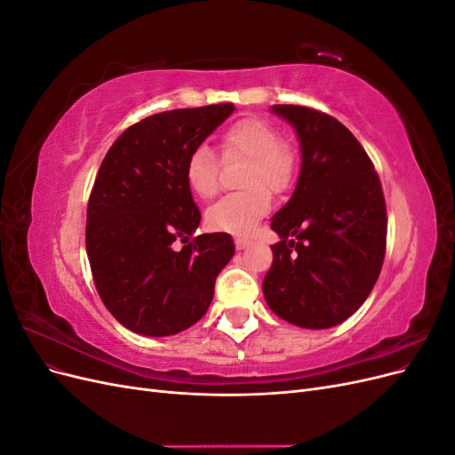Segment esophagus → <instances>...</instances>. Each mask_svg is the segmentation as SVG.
Segmentation results:
<instances>
[{
    "label": "esophagus",
    "instance_id": "obj_1",
    "mask_svg": "<svg viewBox=\"0 0 455 455\" xmlns=\"http://www.w3.org/2000/svg\"><path fill=\"white\" fill-rule=\"evenodd\" d=\"M251 244V241H246V239H235V246H237V251H243V249H246V246Z\"/></svg>",
    "mask_w": 455,
    "mask_h": 455
}]
</instances>
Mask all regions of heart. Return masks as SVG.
Instances as JSON below:
<instances>
[{
    "instance_id": "heart-1",
    "label": "heart",
    "mask_w": 455,
    "mask_h": 455,
    "mask_svg": "<svg viewBox=\"0 0 455 455\" xmlns=\"http://www.w3.org/2000/svg\"><path fill=\"white\" fill-rule=\"evenodd\" d=\"M226 157H249L243 186L237 194L226 196L206 212V224L216 231L246 237L271 206L269 191H283L291 184L296 167L292 149L279 142V134L269 123L243 119L222 136ZM186 182L197 197L209 199L218 191V163L209 146H197L186 161Z\"/></svg>"
}]
</instances>
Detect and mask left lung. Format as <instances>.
Returning <instances> with one entry per match:
<instances>
[{"instance_id":"left-lung-1","label":"left lung","mask_w":455,"mask_h":455,"mask_svg":"<svg viewBox=\"0 0 455 455\" xmlns=\"http://www.w3.org/2000/svg\"><path fill=\"white\" fill-rule=\"evenodd\" d=\"M296 131L299 176L271 218L281 241L261 291L269 309L299 328H332L359 309L385 256L387 214L379 178L347 127L311 108L275 104Z\"/></svg>"}]
</instances>
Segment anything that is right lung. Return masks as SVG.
Wrapping results in <instances>:
<instances>
[{
    "label": "right lung",
    "instance_id": "add662e5",
    "mask_svg": "<svg viewBox=\"0 0 455 455\" xmlns=\"http://www.w3.org/2000/svg\"><path fill=\"white\" fill-rule=\"evenodd\" d=\"M233 112V104H214L146 117L100 164L87 206V256L104 306L136 334L164 338L196 324L235 254L228 233L189 241L201 212L186 182L191 151ZM176 238L188 243L182 251Z\"/></svg>",
    "mask_w": 455,
    "mask_h": 455
}]
</instances>
